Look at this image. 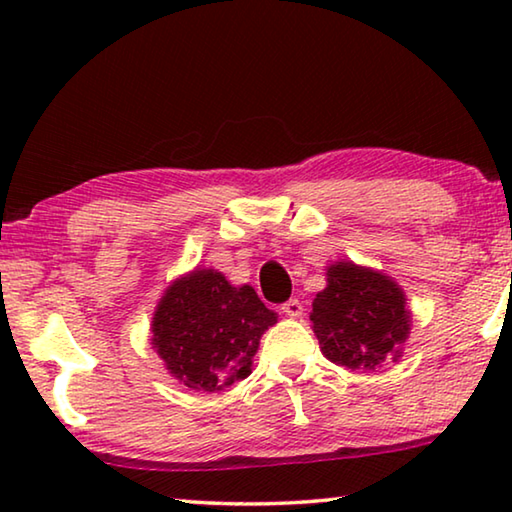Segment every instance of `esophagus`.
Masks as SVG:
<instances>
[{
    "mask_svg": "<svg viewBox=\"0 0 512 512\" xmlns=\"http://www.w3.org/2000/svg\"><path fill=\"white\" fill-rule=\"evenodd\" d=\"M282 311L287 316H291V318H298V316H302V302L298 298H291V300L284 302Z\"/></svg>",
    "mask_w": 512,
    "mask_h": 512,
    "instance_id": "34e87169",
    "label": "esophagus"
}]
</instances>
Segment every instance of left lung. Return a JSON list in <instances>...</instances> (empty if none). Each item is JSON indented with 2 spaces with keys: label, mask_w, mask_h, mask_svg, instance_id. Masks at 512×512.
I'll use <instances>...</instances> for the list:
<instances>
[{
  "label": "left lung",
  "mask_w": 512,
  "mask_h": 512,
  "mask_svg": "<svg viewBox=\"0 0 512 512\" xmlns=\"http://www.w3.org/2000/svg\"><path fill=\"white\" fill-rule=\"evenodd\" d=\"M311 323L323 354L339 366L370 372L409 336L404 293L386 275L350 262L329 266L327 287L318 293Z\"/></svg>",
  "instance_id": "obj_1"
}]
</instances>
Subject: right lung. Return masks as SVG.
Wrapping results in <instances>:
<instances>
[{
    "label": "right lung",
    "mask_w": 512,
    "mask_h": 512,
    "mask_svg": "<svg viewBox=\"0 0 512 512\" xmlns=\"http://www.w3.org/2000/svg\"><path fill=\"white\" fill-rule=\"evenodd\" d=\"M277 316L253 287L212 268L171 284L153 316V348L192 391L216 393L250 375L259 339Z\"/></svg>",
    "instance_id": "1"
}]
</instances>
